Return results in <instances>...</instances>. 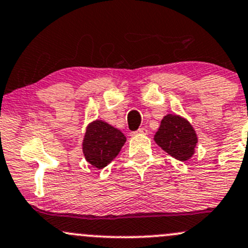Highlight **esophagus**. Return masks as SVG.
<instances>
[{
  "label": "esophagus",
  "instance_id": "34e87169",
  "mask_svg": "<svg viewBox=\"0 0 248 248\" xmlns=\"http://www.w3.org/2000/svg\"><path fill=\"white\" fill-rule=\"evenodd\" d=\"M133 134H147V129H146V128H139L137 132L133 133Z\"/></svg>",
  "mask_w": 248,
  "mask_h": 248
}]
</instances>
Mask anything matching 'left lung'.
Instances as JSON below:
<instances>
[{"instance_id": "8db88e82", "label": "left lung", "mask_w": 248, "mask_h": 248, "mask_svg": "<svg viewBox=\"0 0 248 248\" xmlns=\"http://www.w3.org/2000/svg\"><path fill=\"white\" fill-rule=\"evenodd\" d=\"M155 141L172 158L186 161L194 155L199 138L186 117L168 114L161 120L155 134Z\"/></svg>"}]
</instances>
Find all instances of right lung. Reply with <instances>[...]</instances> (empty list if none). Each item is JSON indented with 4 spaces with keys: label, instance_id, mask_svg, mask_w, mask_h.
Here are the masks:
<instances>
[{
    "label": "right lung",
    "instance_id": "1",
    "mask_svg": "<svg viewBox=\"0 0 248 248\" xmlns=\"http://www.w3.org/2000/svg\"><path fill=\"white\" fill-rule=\"evenodd\" d=\"M126 142L121 131L102 120H95L87 126L82 142L85 160L93 168H106L115 159Z\"/></svg>",
    "mask_w": 248,
    "mask_h": 248
}]
</instances>
